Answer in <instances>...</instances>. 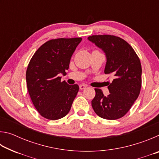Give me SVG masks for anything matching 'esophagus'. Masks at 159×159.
Listing matches in <instances>:
<instances>
[{
  "label": "esophagus",
  "mask_w": 159,
  "mask_h": 159,
  "mask_svg": "<svg viewBox=\"0 0 159 159\" xmlns=\"http://www.w3.org/2000/svg\"><path fill=\"white\" fill-rule=\"evenodd\" d=\"M87 88V85H85V84H80L79 85V88L80 90H84L85 88Z\"/></svg>",
  "instance_id": "esophagus-1"
}]
</instances>
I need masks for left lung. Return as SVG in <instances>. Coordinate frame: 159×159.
Listing matches in <instances>:
<instances>
[{
	"label": "left lung",
	"mask_w": 159,
	"mask_h": 159,
	"mask_svg": "<svg viewBox=\"0 0 159 159\" xmlns=\"http://www.w3.org/2000/svg\"><path fill=\"white\" fill-rule=\"evenodd\" d=\"M88 39L105 54L104 73L114 76L108 86L109 95L104 96L102 90L95 89L96 95L92 100L93 110L104 119H118L130 110L140 93V61L133 48L119 37L96 35Z\"/></svg>",
	"instance_id": "8db88e82"
}]
</instances>
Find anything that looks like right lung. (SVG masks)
Masks as SVG:
<instances>
[{
	"instance_id": "right-lung-1",
	"label": "right lung",
	"mask_w": 159,
	"mask_h": 159,
	"mask_svg": "<svg viewBox=\"0 0 159 159\" xmlns=\"http://www.w3.org/2000/svg\"><path fill=\"white\" fill-rule=\"evenodd\" d=\"M81 38L57 39L45 43L29 62L26 73L29 94L43 117L57 120L69 112L79 92V85L61 81Z\"/></svg>"
}]
</instances>
